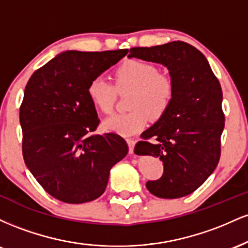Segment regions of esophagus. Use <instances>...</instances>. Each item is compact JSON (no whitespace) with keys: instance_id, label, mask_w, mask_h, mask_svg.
<instances>
[{"instance_id":"esophagus-1","label":"esophagus","mask_w":248,"mask_h":248,"mask_svg":"<svg viewBox=\"0 0 248 248\" xmlns=\"http://www.w3.org/2000/svg\"><path fill=\"white\" fill-rule=\"evenodd\" d=\"M127 143H128V147H129V153L133 154L134 147H135L136 141L133 140V139H127Z\"/></svg>"}]
</instances>
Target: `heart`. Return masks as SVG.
<instances>
[{
    "label": "heart",
    "instance_id": "obj_1",
    "mask_svg": "<svg viewBox=\"0 0 248 248\" xmlns=\"http://www.w3.org/2000/svg\"><path fill=\"white\" fill-rule=\"evenodd\" d=\"M114 85L101 77L92 79L87 95L92 105L102 114L114 109L118 93L130 91L128 113L114 114L106 119L107 130L124 136L134 135L147 126L148 118L158 120L169 109L175 95V84L169 75L158 72L156 65L140 59H128L113 72Z\"/></svg>",
    "mask_w": 248,
    "mask_h": 248
}]
</instances>
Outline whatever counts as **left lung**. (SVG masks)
I'll return each instance as SVG.
<instances>
[{
    "label": "left lung",
    "instance_id": "1",
    "mask_svg": "<svg viewBox=\"0 0 248 248\" xmlns=\"http://www.w3.org/2000/svg\"><path fill=\"white\" fill-rule=\"evenodd\" d=\"M130 57L158 62L169 70L175 95L168 112L142 133L138 155L160 157L164 172L148 181L147 189L160 198H179L197 190L220 158L225 126L223 92L201 51L175 41L152 47H132Z\"/></svg>",
    "mask_w": 248,
    "mask_h": 248
}]
</instances>
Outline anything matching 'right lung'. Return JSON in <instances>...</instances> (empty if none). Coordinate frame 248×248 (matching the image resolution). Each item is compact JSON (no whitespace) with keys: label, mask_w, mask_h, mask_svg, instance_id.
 <instances>
[{"label":"right lung","mask_w":248,"mask_h":248,"mask_svg":"<svg viewBox=\"0 0 248 248\" xmlns=\"http://www.w3.org/2000/svg\"><path fill=\"white\" fill-rule=\"evenodd\" d=\"M127 49L66 51L32 73L19 107L27 167L58 201L81 204L104 193L112 167L128 153L120 135L95 134L100 120L87 86Z\"/></svg>","instance_id":"1"}]
</instances>
